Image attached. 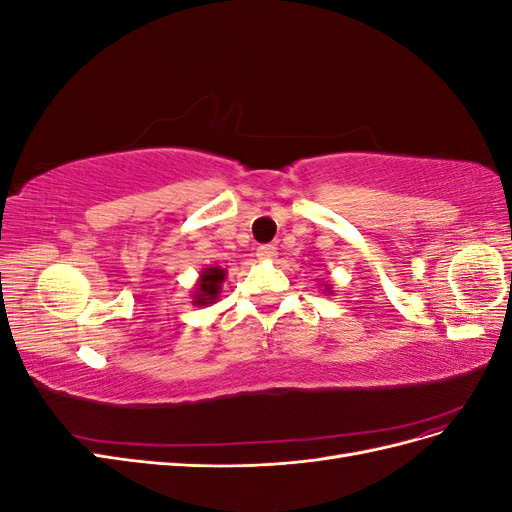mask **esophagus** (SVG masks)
Masks as SVG:
<instances>
[{"instance_id":"34e87169","label":"esophagus","mask_w":512,"mask_h":512,"mask_svg":"<svg viewBox=\"0 0 512 512\" xmlns=\"http://www.w3.org/2000/svg\"><path fill=\"white\" fill-rule=\"evenodd\" d=\"M256 256L260 260H271V258H275V247L273 245H260L256 250Z\"/></svg>"}]
</instances>
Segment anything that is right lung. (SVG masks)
<instances>
[{
    "label": "right lung",
    "instance_id": "add662e5",
    "mask_svg": "<svg viewBox=\"0 0 512 512\" xmlns=\"http://www.w3.org/2000/svg\"><path fill=\"white\" fill-rule=\"evenodd\" d=\"M226 280V271L220 267H209L203 273H200V280L196 284L194 292V305H209L215 303L222 292V284Z\"/></svg>",
    "mask_w": 512,
    "mask_h": 512
}]
</instances>
